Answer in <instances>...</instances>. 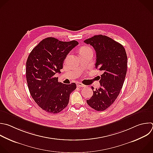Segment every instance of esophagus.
<instances>
[{
    "label": "esophagus",
    "instance_id": "esophagus-1",
    "mask_svg": "<svg viewBox=\"0 0 153 153\" xmlns=\"http://www.w3.org/2000/svg\"><path fill=\"white\" fill-rule=\"evenodd\" d=\"M76 85H77V86L78 87H82V88H83V87H85V86H86V85L82 84V83H80V82H77V83H76Z\"/></svg>",
    "mask_w": 153,
    "mask_h": 153
}]
</instances>
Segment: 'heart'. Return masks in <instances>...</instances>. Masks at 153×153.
Instances as JSON below:
<instances>
[{
  "mask_svg": "<svg viewBox=\"0 0 153 153\" xmlns=\"http://www.w3.org/2000/svg\"><path fill=\"white\" fill-rule=\"evenodd\" d=\"M88 48H89V47H88L84 46V47H82L80 48V51H82V50H86V49H88Z\"/></svg>",
  "mask_w": 153,
  "mask_h": 153,
  "instance_id": "1",
  "label": "heart"
}]
</instances>
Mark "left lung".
I'll return each instance as SVG.
<instances>
[{
    "label": "left lung",
    "instance_id": "8db88e82",
    "mask_svg": "<svg viewBox=\"0 0 153 153\" xmlns=\"http://www.w3.org/2000/svg\"><path fill=\"white\" fill-rule=\"evenodd\" d=\"M92 45L96 53L95 68L103 72L100 87L94 91L86 100L88 105L97 111H103L114 103L123 88L127 70V56L123 45L102 35H94L84 41Z\"/></svg>",
    "mask_w": 153,
    "mask_h": 153
}]
</instances>
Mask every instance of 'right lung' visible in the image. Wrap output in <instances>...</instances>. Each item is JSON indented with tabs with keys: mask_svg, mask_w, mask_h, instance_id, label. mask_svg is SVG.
I'll use <instances>...</instances> for the list:
<instances>
[{
	"mask_svg": "<svg viewBox=\"0 0 153 153\" xmlns=\"http://www.w3.org/2000/svg\"><path fill=\"white\" fill-rule=\"evenodd\" d=\"M78 42L61 41L53 37L42 39L33 48L27 61L26 76L30 94L44 111L58 114L69 102L70 95L76 88L75 83L65 85L55 77L63 68L65 59Z\"/></svg>",
	"mask_w": 153,
	"mask_h": 153,
	"instance_id": "right-lung-1",
	"label": "right lung"
}]
</instances>
